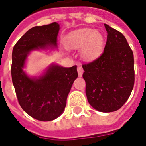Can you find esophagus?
Segmentation results:
<instances>
[{"instance_id":"1","label":"esophagus","mask_w":146,"mask_h":146,"mask_svg":"<svg viewBox=\"0 0 146 146\" xmlns=\"http://www.w3.org/2000/svg\"><path fill=\"white\" fill-rule=\"evenodd\" d=\"M77 71H78V74H79V76L81 77L82 76V73H83V69H82V66L79 65L77 67Z\"/></svg>"}]
</instances>
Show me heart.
<instances>
[{"label": "heart", "mask_w": 146, "mask_h": 146, "mask_svg": "<svg viewBox=\"0 0 146 146\" xmlns=\"http://www.w3.org/2000/svg\"><path fill=\"white\" fill-rule=\"evenodd\" d=\"M104 36L98 31L92 29H80L66 35L64 45L70 50L81 49V57L86 60L98 57L104 48Z\"/></svg>", "instance_id": "1"}]
</instances>
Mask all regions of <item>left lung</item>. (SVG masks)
I'll return each mask as SVG.
<instances>
[{"instance_id": "1", "label": "left lung", "mask_w": 146, "mask_h": 146, "mask_svg": "<svg viewBox=\"0 0 146 146\" xmlns=\"http://www.w3.org/2000/svg\"><path fill=\"white\" fill-rule=\"evenodd\" d=\"M108 36L104 52L83 64L87 99L93 108L109 113L119 110L133 89V53L122 33L104 24Z\"/></svg>"}]
</instances>
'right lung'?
<instances>
[{
	"label": "right lung",
	"instance_id": "right-lung-1",
	"mask_svg": "<svg viewBox=\"0 0 146 146\" xmlns=\"http://www.w3.org/2000/svg\"><path fill=\"white\" fill-rule=\"evenodd\" d=\"M60 27L57 22L28 30L15 44L11 76L17 99L26 113L41 121H50L64 112L74 80L76 66L64 67L52 64L38 76L24 71L28 55L33 50L55 49Z\"/></svg>",
	"mask_w": 146,
	"mask_h": 146
}]
</instances>
